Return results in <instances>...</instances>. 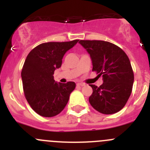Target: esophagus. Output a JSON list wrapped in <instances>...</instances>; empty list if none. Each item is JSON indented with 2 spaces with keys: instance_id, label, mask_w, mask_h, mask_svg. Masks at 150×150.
Returning <instances> with one entry per match:
<instances>
[{
  "instance_id": "esophagus-1",
  "label": "esophagus",
  "mask_w": 150,
  "mask_h": 150,
  "mask_svg": "<svg viewBox=\"0 0 150 150\" xmlns=\"http://www.w3.org/2000/svg\"><path fill=\"white\" fill-rule=\"evenodd\" d=\"M85 85H86L85 83H77V84H76V86H84Z\"/></svg>"
}]
</instances>
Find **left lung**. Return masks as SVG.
<instances>
[{"instance_id": "1", "label": "left lung", "mask_w": 150, "mask_h": 150, "mask_svg": "<svg viewBox=\"0 0 150 150\" xmlns=\"http://www.w3.org/2000/svg\"><path fill=\"white\" fill-rule=\"evenodd\" d=\"M90 54L92 71L103 76V84H90L93 92L88 100L103 114L121 110L132 94L134 72L128 55L120 47L104 40H79Z\"/></svg>"}]
</instances>
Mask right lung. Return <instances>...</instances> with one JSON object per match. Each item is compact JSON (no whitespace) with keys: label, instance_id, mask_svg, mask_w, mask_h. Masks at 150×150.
I'll list each match as a JSON object with an SVG mask.
<instances>
[{"label":"right lung","instance_id":"obj_1","mask_svg":"<svg viewBox=\"0 0 150 150\" xmlns=\"http://www.w3.org/2000/svg\"><path fill=\"white\" fill-rule=\"evenodd\" d=\"M78 41L41 43L28 55L21 74L23 91L28 103L38 114L52 117L67 105L76 84L55 83L53 74L62 66L66 52Z\"/></svg>","mask_w":150,"mask_h":150}]
</instances>
